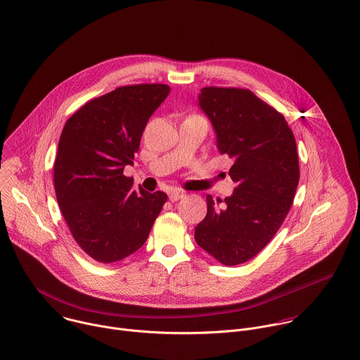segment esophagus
Instances as JSON below:
<instances>
[{
	"label": "esophagus",
	"instance_id": "esophagus-1",
	"mask_svg": "<svg viewBox=\"0 0 360 360\" xmlns=\"http://www.w3.org/2000/svg\"><path fill=\"white\" fill-rule=\"evenodd\" d=\"M182 198H184V193L179 192V191H174L172 193H169V200L171 202H176V200H179Z\"/></svg>",
	"mask_w": 360,
	"mask_h": 360
}]
</instances>
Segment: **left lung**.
Instances as JSON below:
<instances>
[{"instance_id":"1","label":"left lung","mask_w":360,"mask_h":360,"mask_svg":"<svg viewBox=\"0 0 360 360\" xmlns=\"http://www.w3.org/2000/svg\"><path fill=\"white\" fill-rule=\"evenodd\" d=\"M199 105L220 153L234 160L229 175L237 186L223 205L206 196L207 214L195 240L220 264L234 266L269 244L293 205L300 179L296 139L285 116L250 89L206 86Z\"/></svg>"}]
</instances>
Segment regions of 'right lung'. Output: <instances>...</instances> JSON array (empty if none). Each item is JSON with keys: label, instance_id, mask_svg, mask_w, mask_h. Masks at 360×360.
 Masks as SVG:
<instances>
[{"label": "right lung", "instance_id": "obj_1", "mask_svg": "<svg viewBox=\"0 0 360 360\" xmlns=\"http://www.w3.org/2000/svg\"><path fill=\"white\" fill-rule=\"evenodd\" d=\"M168 94L165 84L119 86L84 103L63 127L56 198L72 238L96 262H117L141 248L168 199L161 191H133V178L123 174Z\"/></svg>", "mask_w": 360, "mask_h": 360}]
</instances>
